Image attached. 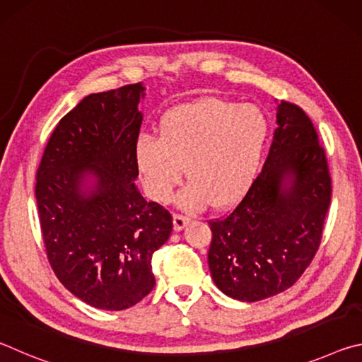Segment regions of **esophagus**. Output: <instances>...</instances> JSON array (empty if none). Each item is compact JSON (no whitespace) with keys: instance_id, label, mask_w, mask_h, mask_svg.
<instances>
[{"instance_id":"1","label":"esophagus","mask_w":362,"mask_h":362,"mask_svg":"<svg viewBox=\"0 0 362 362\" xmlns=\"http://www.w3.org/2000/svg\"><path fill=\"white\" fill-rule=\"evenodd\" d=\"M188 222H189V217L182 216V214H175V216H174V230L175 231L183 230Z\"/></svg>"}]
</instances>
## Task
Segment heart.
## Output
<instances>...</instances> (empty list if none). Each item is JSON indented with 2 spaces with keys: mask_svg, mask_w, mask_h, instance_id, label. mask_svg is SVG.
Listing matches in <instances>:
<instances>
[{
  "mask_svg": "<svg viewBox=\"0 0 362 362\" xmlns=\"http://www.w3.org/2000/svg\"><path fill=\"white\" fill-rule=\"evenodd\" d=\"M159 137L144 136L136 163L146 192L169 203L185 168L189 180L180 204L189 211L240 201L259 174L268 122L255 105L206 97L168 110Z\"/></svg>",
  "mask_w": 362,
  "mask_h": 362,
  "instance_id": "heart-1",
  "label": "heart"
}]
</instances>
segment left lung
<instances>
[{"label": "left lung", "mask_w": 362, "mask_h": 362, "mask_svg": "<svg viewBox=\"0 0 362 362\" xmlns=\"http://www.w3.org/2000/svg\"><path fill=\"white\" fill-rule=\"evenodd\" d=\"M273 142L241 203L211 220L207 263L220 291L241 302L276 296L297 283L320 247L332 182L313 122L278 103Z\"/></svg>", "instance_id": "obj_1"}]
</instances>
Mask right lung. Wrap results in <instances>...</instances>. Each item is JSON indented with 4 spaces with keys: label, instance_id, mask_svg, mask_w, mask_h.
<instances>
[{
    "label": "right lung",
    "instance_id": "1",
    "mask_svg": "<svg viewBox=\"0 0 362 362\" xmlns=\"http://www.w3.org/2000/svg\"><path fill=\"white\" fill-rule=\"evenodd\" d=\"M142 83L89 94L59 121L36 173L49 263L94 308H131L155 287L151 259L173 216L136 187Z\"/></svg>",
    "mask_w": 362,
    "mask_h": 362
}]
</instances>
